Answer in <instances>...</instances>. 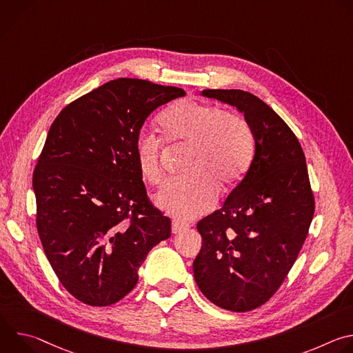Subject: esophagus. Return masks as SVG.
I'll return each mask as SVG.
<instances>
[{"mask_svg":"<svg viewBox=\"0 0 353 353\" xmlns=\"http://www.w3.org/2000/svg\"><path fill=\"white\" fill-rule=\"evenodd\" d=\"M187 229H188V226H187L185 223L177 221V219H174V221L172 222V232H173L174 234L181 233V232H184V230H187Z\"/></svg>","mask_w":353,"mask_h":353,"instance_id":"34e87169","label":"esophagus"}]
</instances>
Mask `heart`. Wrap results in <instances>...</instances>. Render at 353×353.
Segmentation results:
<instances>
[{"label":"heart","mask_w":353,"mask_h":353,"mask_svg":"<svg viewBox=\"0 0 353 353\" xmlns=\"http://www.w3.org/2000/svg\"><path fill=\"white\" fill-rule=\"evenodd\" d=\"M161 138L170 149H188L183 172L158 195V205L181 219L211 211L218 188L233 190L254 159V135L248 123L219 106L181 99L158 119ZM162 141L141 130L132 145V157L141 177L158 187L165 179Z\"/></svg>","instance_id":"1"}]
</instances>
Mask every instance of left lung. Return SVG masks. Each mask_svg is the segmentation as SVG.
Returning <instances> with one entry per match:
<instances>
[{
    "instance_id": "obj_1",
    "label": "left lung",
    "mask_w": 353,
    "mask_h": 353,
    "mask_svg": "<svg viewBox=\"0 0 353 353\" xmlns=\"http://www.w3.org/2000/svg\"><path fill=\"white\" fill-rule=\"evenodd\" d=\"M203 94L243 113L256 150L223 207L196 223L203 247L194 278L214 305L250 312L267 303L293 267L314 215V194L299 139L267 103L240 89Z\"/></svg>"
}]
</instances>
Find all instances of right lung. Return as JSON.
Segmentation results:
<instances>
[{
    "label": "right lung",
    "instance_id": "add662e5",
    "mask_svg": "<svg viewBox=\"0 0 353 353\" xmlns=\"http://www.w3.org/2000/svg\"><path fill=\"white\" fill-rule=\"evenodd\" d=\"M185 92L119 78L75 99L48 130L33 170L36 228L61 285L110 306L138 282L170 219L148 196L132 145L146 117Z\"/></svg>",
    "mask_w": 353,
    "mask_h": 353
}]
</instances>
